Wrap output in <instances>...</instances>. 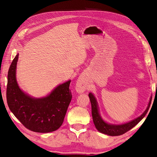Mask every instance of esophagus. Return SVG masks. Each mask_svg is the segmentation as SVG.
I'll return each instance as SVG.
<instances>
[{"instance_id":"34e87169","label":"esophagus","mask_w":157,"mask_h":157,"mask_svg":"<svg viewBox=\"0 0 157 157\" xmlns=\"http://www.w3.org/2000/svg\"><path fill=\"white\" fill-rule=\"evenodd\" d=\"M88 88V86L86 82L82 78H79L77 81L75 85V90L78 93H82L85 92Z\"/></svg>"}]
</instances>
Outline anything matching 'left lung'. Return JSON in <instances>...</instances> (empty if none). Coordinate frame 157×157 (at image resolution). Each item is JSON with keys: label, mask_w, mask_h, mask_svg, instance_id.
Returning a JSON list of instances; mask_svg holds the SVG:
<instances>
[{"label": "left lung", "mask_w": 157, "mask_h": 157, "mask_svg": "<svg viewBox=\"0 0 157 157\" xmlns=\"http://www.w3.org/2000/svg\"><path fill=\"white\" fill-rule=\"evenodd\" d=\"M88 96L90 98V102H91L92 115L93 121H94L96 128L98 129V131L102 133V134H105L109 136H120L125 134V133H126L127 132H128L129 130L134 128L135 125H137L138 123L146 115V113H147L149 109L150 106H151V103L152 101V98H151V100H150L149 101L147 109H146V111L141 116L138 117V118L133 120L132 121L125 123V124L117 125L108 124V123H106L103 121L98 113L97 102H96V98L94 96V95L91 94V93H90Z\"/></svg>", "instance_id": "8db88e82"}]
</instances>
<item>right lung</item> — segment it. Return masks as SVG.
Wrapping results in <instances>:
<instances>
[{
	"label": "right lung",
	"instance_id": "add662e5",
	"mask_svg": "<svg viewBox=\"0 0 157 157\" xmlns=\"http://www.w3.org/2000/svg\"><path fill=\"white\" fill-rule=\"evenodd\" d=\"M17 54L8 71L6 101L9 108L19 121L31 131L40 133L54 132L61 126L71 101L68 81L58 86L42 98H34L22 92L15 78Z\"/></svg>",
	"mask_w": 157,
	"mask_h": 157
}]
</instances>
